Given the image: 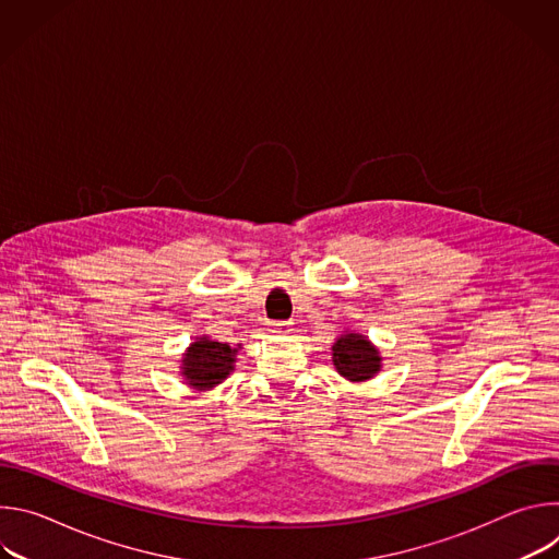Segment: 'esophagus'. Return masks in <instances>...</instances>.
Here are the masks:
<instances>
[{"mask_svg": "<svg viewBox=\"0 0 559 559\" xmlns=\"http://www.w3.org/2000/svg\"><path fill=\"white\" fill-rule=\"evenodd\" d=\"M292 330V323L289 321H276V323H270V332L274 334H285Z\"/></svg>", "mask_w": 559, "mask_h": 559, "instance_id": "1", "label": "esophagus"}]
</instances>
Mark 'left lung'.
I'll use <instances>...</instances> for the list:
<instances>
[{
  "instance_id": "8db88e82",
  "label": "left lung",
  "mask_w": 559,
  "mask_h": 559,
  "mask_svg": "<svg viewBox=\"0 0 559 559\" xmlns=\"http://www.w3.org/2000/svg\"><path fill=\"white\" fill-rule=\"evenodd\" d=\"M332 352L336 371L352 382H365L373 378L382 367L380 352L362 334H341L332 345Z\"/></svg>"
}]
</instances>
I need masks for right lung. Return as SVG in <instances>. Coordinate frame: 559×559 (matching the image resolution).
<instances>
[{
  "label": "right lung",
  "instance_id": "1",
  "mask_svg": "<svg viewBox=\"0 0 559 559\" xmlns=\"http://www.w3.org/2000/svg\"><path fill=\"white\" fill-rule=\"evenodd\" d=\"M234 356L236 349H231L227 343L201 336L183 354L181 373L192 389L205 391L221 384L229 376L236 360Z\"/></svg>",
  "mask_w": 559,
  "mask_h": 559
}]
</instances>
